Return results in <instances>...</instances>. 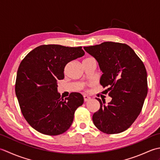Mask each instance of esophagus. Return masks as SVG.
Masks as SVG:
<instances>
[{"mask_svg":"<svg viewBox=\"0 0 160 160\" xmlns=\"http://www.w3.org/2000/svg\"><path fill=\"white\" fill-rule=\"evenodd\" d=\"M83 97H84V102H87L91 99V98L89 97V96H84Z\"/></svg>","mask_w":160,"mask_h":160,"instance_id":"34e87169","label":"esophagus"}]
</instances>
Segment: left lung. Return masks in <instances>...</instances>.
I'll list each match as a JSON object with an SVG mask.
<instances>
[{
    "mask_svg": "<svg viewBox=\"0 0 160 160\" xmlns=\"http://www.w3.org/2000/svg\"><path fill=\"white\" fill-rule=\"evenodd\" d=\"M84 49L98 61L103 73L100 84L108 87L105 91L112 98L107 105L96 98L100 107L93 115V124L104 133H120L136 120L147 96L144 64L126 44L104 42Z\"/></svg>",
    "mask_w": 160,
    "mask_h": 160,
    "instance_id": "8db88e82",
    "label": "left lung"
}]
</instances>
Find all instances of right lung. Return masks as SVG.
<instances>
[{"label":"right lung","instance_id":"add662e5","mask_svg":"<svg viewBox=\"0 0 160 160\" xmlns=\"http://www.w3.org/2000/svg\"><path fill=\"white\" fill-rule=\"evenodd\" d=\"M84 55L82 47L44 45L33 49L20 62L16 95L24 118L37 131L58 135L71 127L84 98L73 92L64 100L58 92L57 81L64 79L68 62Z\"/></svg>","mask_w":160,"mask_h":160}]
</instances>
